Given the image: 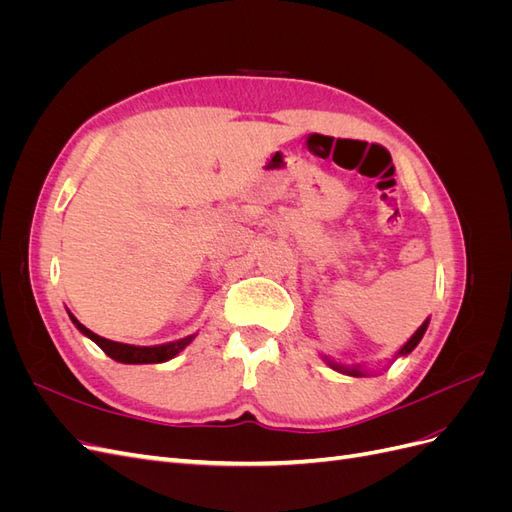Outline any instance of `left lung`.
I'll use <instances>...</instances> for the list:
<instances>
[{
	"instance_id": "1",
	"label": "left lung",
	"mask_w": 512,
	"mask_h": 512,
	"mask_svg": "<svg viewBox=\"0 0 512 512\" xmlns=\"http://www.w3.org/2000/svg\"><path fill=\"white\" fill-rule=\"evenodd\" d=\"M427 324H429V320H425L421 327H418V331L408 339V344L399 350V354H410L416 346H418V342H421L423 339V335H425V331H427ZM329 365L333 367V369H337V371H346V374H350V376H363L359 369H344L342 365H337V363H333V361H329Z\"/></svg>"
}]
</instances>
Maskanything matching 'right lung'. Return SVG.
<instances>
[{
    "mask_svg": "<svg viewBox=\"0 0 512 512\" xmlns=\"http://www.w3.org/2000/svg\"><path fill=\"white\" fill-rule=\"evenodd\" d=\"M70 318L76 324V329H79L83 335H87L91 342H96L108 356H111V359H115L119 363H130V365L132 363H164L168 359H173L175 354H179L194 339V335H190V337L179 339V342L164 344V346H130V344H119V342H111V339H104V337L96 335L94 331L83 327V324L72 314H70Z\"/></svg>",
    "mask_w": 512,
    "mask_h": 512,
    "instance_id": "right-lung-1",
    "label": "right lung"
}]
</instances>
